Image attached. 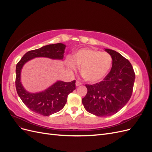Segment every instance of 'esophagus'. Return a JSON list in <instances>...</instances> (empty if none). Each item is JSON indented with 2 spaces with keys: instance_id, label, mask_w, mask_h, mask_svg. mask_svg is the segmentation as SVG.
Listing matches in <instances>:
<instances>
[{
  "instance_id": "esophagus-1",
  "label": "esophagus",
  "mask_w": 152,
  "mask_h": 152,
  "mask_svg": "<svg viewBox=\"0 0 152 152\" xmlns=\"http://www.w3.org/2000/svg\"><path fill=\"white\" fill-rule=\"evenodd\" d=\"M75 84H76V86H79L82 85V83H81L80 82H79V81H76Z\"/></svg>"
}]
</instances>
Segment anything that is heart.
<instances>
[{
  "mask_svg": "<svg viewBox=\"0 0 152 152\" xmlns=\"http://www.w3.org/2000/svg\"><path fill=\"white\" fill-rule=\"evenodd\" d=\"M112 64L110 54L91 49H82L68 61V68L76 70L81 66L80 72L84 79L89 82H98L103 79Z\"/></svg>",
  "mask_w": 152,
  "mask_h": 152,
  "instance_id": "1",
  "label": "heart"
}]
</instances>
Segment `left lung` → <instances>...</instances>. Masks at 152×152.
<instances>
[{"instance_id": "left-lung-1", "label": "left lung", "mask_w": 152, "mask_h": 152, "mask_svg": "<svg viewBox=\"0 0 152 152\" xmlns=\"http://www.w3.org/2000/svg\"><path fill=\"white\" fill-rule=\"evenodd\" d=\"M112 66L103 81L86 84L87 93L82 102L87 112L98 117H108L117 113L130 99L135 80L131 63L122 55L109 49Z\"/></svg>"}]
</instances>
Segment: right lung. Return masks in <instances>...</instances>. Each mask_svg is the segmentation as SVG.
I'll return each mask as SVG.
<instances>
[{
    "mask_svg": "<svg viewBox=\"0 0 152 152\" xmlns=\"http://www.w3.org/2000/svg\"><path fill=\"white\" fill-rule=\"evenodd\" d=\"M66 45L61 43L45 45L30 50L21 58L16 67V89L23 103L31 111L44 116L56 113L65 107L68 95L75 89V80L65 82L58 80L42 92L31 93L27 91L21 82V72L25 64L31 59L44 57L62 60Z\"/></svg>",
    "mask_w": 152,
    "mask_h": 152,
    "instance_id": "1",
    "label": "right lung"
}]
</instances>
